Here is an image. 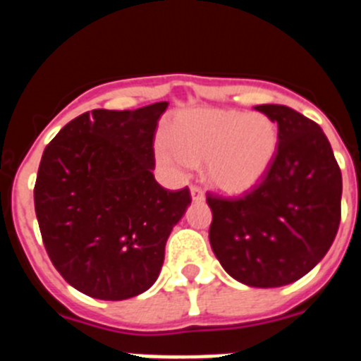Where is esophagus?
<instances>
[{"instance_id":"obj_1","label":"esophagus","mask_w":361,"mask_h":361,"mask_svg":"<svg viewBox=\"0 0 361 361\" xmlns=\"http://www.w3.org/2000/svg\"><path fill=\"white\" fill-rule=\"evenodd\" d=\"M190 193H191V200H195V202H202L204 200V191L200 190L199 186H191Z\"/></svg>"}]
</instances>
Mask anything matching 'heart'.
<instances>
[{
    "label": "heart",
    "instance_id": "obj_1",
    "mask_svg": "<svg viewBox=\"0 0 361 361\" xmlns=\"http://www.w3.org/2000/svg\"><path fill=\"white\" fill-rule=\"evenodd\" d=\"M279 145V124L266 114L191 110L157 142L155 159L173 175L206 162V178L215 190L240 195L269 173Z\"/></svg>",
    "mask_w": 361,
    "mask_h": 361
}]
</instances>
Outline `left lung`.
<instances>
[{
	"label": "left lung",
	"instance_id": "8db88e82",
	"mask_svg": "<svg viewBox=\"0 0 361 361\" xmlns=\"http://www.w3.org/2000/svg\"><path fill=\"white\" fill-rule=\"evenodd\" d=\"M255 110L279 124V153L250 193H208L209 244L235 280L280 288L307 275L329 251L342 215V171L314 121L283 104Z\"/></svg>",
	"mask_w": 361,
	"mask_h": 361
}]
</instances>
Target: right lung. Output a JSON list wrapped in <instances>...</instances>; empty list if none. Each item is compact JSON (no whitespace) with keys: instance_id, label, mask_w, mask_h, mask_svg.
Instances as JSON below:
<instances>
[{"instance_id":"right-lung-1","label":"right lung","mask_w":361,"mask_h":361,"mask_svg":"<svg viewBox=\"0 0 361 361\" xmlns=\"http://www.w3.org/2000/svg\"><path fill=\"white\" fill-rule=\"evenodd\" d=\"M166 108L86 111L43 152L34 206L44 250L92 298L126 300L152 288L191 202L188 188L164 190L153 177V135Z\"/></svg>"}]
</instances>
